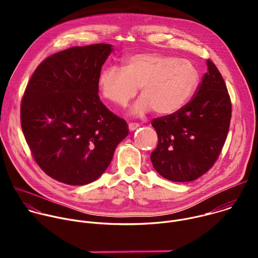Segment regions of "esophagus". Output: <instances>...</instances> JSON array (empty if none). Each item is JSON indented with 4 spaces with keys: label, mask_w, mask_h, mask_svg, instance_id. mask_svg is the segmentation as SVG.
<instances>
[{
    "label": "esophagus",
    "mask_w": 258,
    "mask_h": 258,
    "mask_svg": "<svg viewBox=\"0 0 258 258\" xmlns=\"http://www.w3.org/2000/svg\"><path fill=\"white\" fill-rule=\"evenodd\" d=\"M138 127H140V124H139V123H136V122H130V123H128V128H130L131 132L137 130Z\"/></svg>",
    "instance_id": "esophagus-1"
}]
</instances>
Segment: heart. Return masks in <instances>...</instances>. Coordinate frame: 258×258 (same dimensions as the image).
Segmentation results:
<instances>
[{
	"mask_svg": "<svg viewBox=\"0 0 258 258\" xmlns=\"http://www.w3.org/2000/svg\"><path fill=\"white\" fill-rule=\"evenodd\" d=\"M200 73L193 62L155 53L136 54L123 67L110 65L99 76V90L108 102L124 107L141 88V98L132 108L135 116L150 111L171 115L186 106L197 90Z\"/></svg>",
	"mask_w": 258,
	"mask_h": 258,
	"instance_id": "b5f03b06",
	"label": "heart"
}]
</instances>
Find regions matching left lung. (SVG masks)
<instances>
[{
    "instance_id": "left-lung-1",
    "label": "left lung",
    "mask_w": 258,
    "mask_h": 258,
    "mask_svg": "<svg viewBox=\"0 0 258 258\" xmlns=\"http://www.w3.org/2000/svg\"><path fill=\"white\" fill-rule=\"evenodd\" d=\"M192 100L171 115L151 122L158 145L151 153L155 170L171 181H192L210 169L226 142L232 103L225 81L211 60Z\"/></svg>"
}]
</instances>
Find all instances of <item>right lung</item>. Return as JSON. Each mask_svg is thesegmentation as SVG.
<instances>
[{
  "instance_id": "right-lung-1",
  "label": "right lung",
  "mask_w": 258,
  "mask_h": 258,
  "mask_svg": "<svg viewBox=\"0 0 258 258\" xmlns=\"http://www.w3.org/2000/svg\"><path fill=\"white\" fill-rule=\"evenodd\" d=\"M109 44L72 47L46 58L24 91L21 127L34 161L54 179L82 186L97 179L128 135L124 119L99 98Z\"/></svg>"
}]
</instances>
